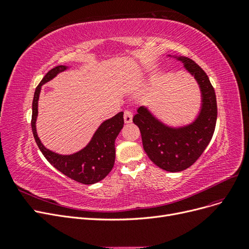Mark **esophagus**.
Returning a JSON list of instances; mask_svg holds the SVG:
<instances>
[{
	"label": "esophagus",
	"instance_id": "obj_1",
	"mask_svg": "<svg viewBox=\"0 0 249 249\" xmlns=\"http://www.w3.org/2000/svg\"><path fill=\"white\" fill-rule=\"evenodd\" d=\"M124 123H125V124L132 123V120H133V113H132L131 111H129V110L124 111Z\"/></svg>",
	"mask_w": 249,
	"mask_h": 249
}]
</instances>
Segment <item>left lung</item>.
Here are the masks:
<instances>
[{
  "mask_svg": "<svg viewBox=\"0 0 249 249\" xmlns=\"http://www.w3.org/2000/svg\"><path fill=\"white\" fill-rule=\"evenodd\" d=\"M168 57L182 62L197 83L201 101L196 117L190 124L171 126L154 115L147 107L140 106L133 122L141 132L143 148L149 159L163 170L178 172L190 167L212 139L217 120V102L215 90L199 65L187 57Z\"/></svg>",
  "mask_w": 249,
  "mask_h": 249,
  "instance_id": "1",
  "label": "left lung"
}]
</instances>
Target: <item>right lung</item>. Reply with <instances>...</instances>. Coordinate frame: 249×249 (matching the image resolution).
<instances>
[{"label": "right lung", "instance_id": "obj_1", "mask_svg": "<svg viewBox=\"0 0 249 249\" xmlns=\"http://www.w3.org/2000/svg\"><path fill=\"white\" fill-rule=\"evenodd\" d=\"M69 69L70 66L66 65L54 67L43 77L39 85L36 87L32 103V132L41 153L57 170L81 184L92 185L106 178L114 166L115 139L124 127V112H119L115 116L103 122L87 145L79 152L71 155H61L47 148L42 144L36 130L41 87L54 79L58 73Z\"/></svg>", "mask_w": 249, "mask_h": 249}]
</instances>
